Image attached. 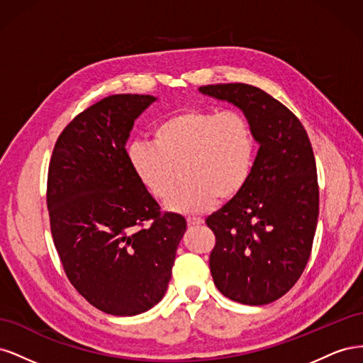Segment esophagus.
Masks as SVG:
<instances>
[{
    "label": "esophagus",
    "mask_w": 363,
    "mask_h": 363,
    "mask_svg": "<svg viewBox=\"0 0 363 363\" xmlns=\"http://www.w3.org/2000/svg\"><path fill=\"white\" fill-rule=\"evenodd\" d=\"M186 221H188L189 225H201V224H204V219L203 218H196V216H188V219H186Z\"/></svg>",
    "instance_id": "34e87169"
}]
</instances>
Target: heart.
<instances>
[{"instance_id": "obj_1", "label": "heart", "mask_w": 363, "mask_h": 363, "mask_svg": "<svg viewBox=\"0 0 363 363\" xmlns=\"http://www.w3.org/2000/svg\"><path fill=\"white\" fill-rule=\"evenodd\" d=\"M151 139L130 144V167L157 201H168L184 175L188 186L168 204L174 212L201 213L238 199L255 169L256 138L238 112L183 108L157 123Z\"/></svg>"}]
</instances>
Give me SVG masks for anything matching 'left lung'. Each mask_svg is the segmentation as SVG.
Returning <instances> with one entry per match:
<instances>
[{
  "mask_svg": "<svg viewBox=\"0 0 363 363\" xmlns=\"http://www.w3.org/2000/svg\"><path fill=\"white\" fill-rule=\"evenodd\" d=\"M200 92L238 106L260 144L244 192L206 219L216 238L213 283L233 301L268 304L298 281L311 257L320 213L311 139L286 106L256 86L207 84Z\"/></svg>",
  "mask_w": 363,
  "mask_h": 363,
  "instance_id": "left-lung-1",
  "label": "left lung"
}]
</instances>
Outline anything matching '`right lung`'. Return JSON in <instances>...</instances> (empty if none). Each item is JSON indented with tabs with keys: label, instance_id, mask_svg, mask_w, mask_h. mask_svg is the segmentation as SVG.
I'll return each mask as SVG.
<instances>
[{
	"label": "right lung",
	"instance_id": "obj_1",
	"mask_svg": "<svg viewBox=\"0 0 363 363\" xmlns=\"http://www.w3.org/2000/svg\"><path fill=\"white\" fill-rule=\"evenodd\" d=\"M152 101L118 94L86 108L63 128L48 167L50 227L65 274L108 315H138L163 298L186 232V219L160 211L127 157L130 130Z\"/></svg>",
	"mask_w": 363,
	"mask_h": 363
}]
</instances>
